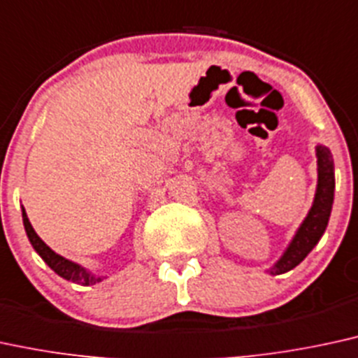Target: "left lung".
Listing matches in <instances>:
<instances>
[{
    "label": "left lung",
    "instance_id": "left-lung-1",
    "mask_svg": "<svg viewBox=\"0 0 358 358\" xmlns=\"http://www.w3.org/2000/svg\"><path fill=\"white\" fill-rule=\"evenodd\" d=\"M315 152L318 180L312 208L308 210L302 225L295 231L294 238L288 243L283 255L275 262L272 268L266 270L270 275H282L295 268L312 252L313 247L318 243V240L324 235L327 225H329L335 190L334 158H331L330 150L324 145H317Z\"/></svg>",
    "mask_w": 358,
    "mask_h": 358
}]
</instances>
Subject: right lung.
Wrapping results in <instances>:
<instances>
[{
  "mask_svg": "<svg viewBox=\"0 0 358 358\" xmlns=\"http://www.w3.org/2000/svg\"><path fill=\"white\" fill-rule=\"evenodd\" d=\"M21 210H23V225H24V230H27L29 243L33 245V248L36 250L38 255L43 258V262H45V264L48 265L55 273H58L59 277L64 280H70L73 283H80V285H85V287L94 285V283L101 282V280L106 278L103 277V275H93L92 272H88V270L83 268L81 265L75 264V262L68 260V258H64L62 255H58V253H55L53 250H51L48 245L38 236L36 231H34V228L31 227V223H29L28 215L24 212L23 206H21Z\"/></svg>",
  "mask_w": 358,
  "mask_h": 358,
  "instance_id": "right-lung-1",
  "label": "right lung"
}]
</instances>
